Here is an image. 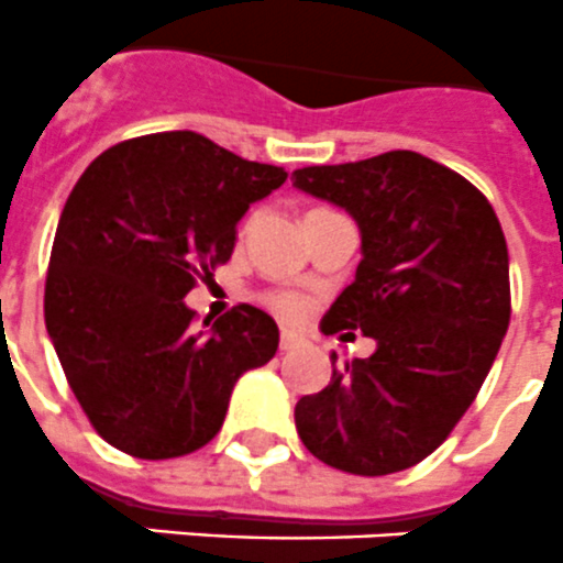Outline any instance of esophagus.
Instances as JSON below:
<instances>
[{"label": "esophagus", "mask_w": 563, "mask_h": 563, "mask_svg": "<svg viewBox=\"0 0 563 563\" xmlns=\"http://www.w3.org/2000/svg\"><path fill=\"white\" fill-rule=\"evenodd\" d=\"M278 345H282V351H292V347L301 345V336H299V333H292V331H282Z\"/></svg>", "instance_id": "1"}]
</instances>
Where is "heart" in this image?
Returning a JSON list of instances; mask_svg holds the SVG:
<instances>
[{"label":"heart","mask_w":563,"mask_h":563,"mask_svg":"<svg viewBox=\"0 0 563 563\" xmlns=\"http://www.w3.org/2000/svg\"><path fill=\"white\" fill-rule=\"evenodd\" d=\"M267 305H271L276 313H282L285 319H299L301 313H305V299H301L299 292H292V290H276L267 296Z\"/></svg>","instance_id":"b5f03b06"}]
</instances>
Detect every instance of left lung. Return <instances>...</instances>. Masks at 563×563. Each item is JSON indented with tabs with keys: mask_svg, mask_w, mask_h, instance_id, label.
I'll use <instances>...</instances> for the list:
<instances>
[{
	"mask_svg": "<svg viewBox=\"0 0 563 563\" xmlns=\"http://www.w3.org/2000/svg\"><path fill=\"white\" fill-rule=\"evenodd\" d=\"M292 187L345 209L362 235L356 278L322 333L376 342L368 360L345 362L296 402V431L313 457L351 475L417 466L475 402L509 328L498 216L463 175L406 148L305 166Z\"/></svg>",
	"mask_w": 563,
	"mask_h": 563,
	"instance_id": "obj_1",
	"label": "left lung"
}]
</instances>
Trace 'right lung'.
Here are the masks:
<instances>
[{"label":"right lung","instance_id":"add662e5","mask_svg":"<svg viewBox=\"0 0 563 563\" xmlns=\"http://www.w3.org/2000/svg\"><path fill=\"white\" fill-rule=\"evenodd\" d=\"M285 180L195 132L123 141L82 172L51 247L45 328L106 443L141 460L201 449L239 376L276 356L273 316L239 305L195 331L184 296L230 262L235 224Z\"/></svg>","mask_w":563,"mask_h":563}]
</instances>
